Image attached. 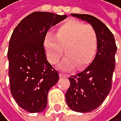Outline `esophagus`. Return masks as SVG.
<instances>
[{
    "instance_id": "1",
    "label": "esophagus",
    "mask_w": 121,
    "mask_h": 121,
    "mask_svg": "<svg viewBox=\"0 0 121 121\" xmlns=\"http://www.w3.org/2000/svg\"><path fill=\"white\" fill-rule=\"evenodd\" d=\"M60 75H61V77L62 78H68V74H66V73H60Z\"/></svg>"
}]
</instances>
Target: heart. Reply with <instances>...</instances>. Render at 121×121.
Returning a JSON list of instances; mask_svg holds the SVG:
<instances>
[{
	"instance_id": "heart-1",
	"label": "heart",
	"mask_w": 121,
	"mask_h": 121,
	"mask_svg": "<svg viewBox=\"0 0 121 121\" xmlns=\"http://www.w3.org/2000/svg\"><path fill=\"white\" fill-rule=\"evenodd\" d=\"M44 47L51 63L59 62L63 55L64 48L66 55L61 67L70 70L76 66L78 69H80L90 64L96 55L97 32L91 25H84L74 20H68L58 27L54 36H47Z\"/></svg>"
}]
</instances>
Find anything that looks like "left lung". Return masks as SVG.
<instances>
[{
  "label": "left lung",
  "instance_id": "left-lung-1",
  "mask_svg": "<svg viewBox=\"0 0 121 121\" xmlns=\"http://www.w3.org/2000/svg\"><path fill=\"white\" fill-rule=\"evenodd\" d=\"M70 15L90 24L97 35L94 61L83 71L69 78L70 86L65 94L70 109L89 112L98 108L109 94L117 48L112 33L100 20L87 14Z\"/></svg>",
  "mask_w": 121,
  "mask_h": 121
}]
</instances>
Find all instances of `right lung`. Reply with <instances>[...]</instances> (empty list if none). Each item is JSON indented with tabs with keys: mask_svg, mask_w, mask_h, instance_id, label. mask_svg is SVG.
Instances as JSON below:
<instances>
[{
	"mask_svg": "<svg viewBox=\"0 0 121 121\" xmlns=\"http://www.w3.org/2000/svg\"><path fill=\"white\" fill-rule=\"evenodd\" d=\"M66 17L35 12L24 18L11 35L8 51L10 90L17 105L27 112H43L49 90L59 81V72L47 59L43 43L49 29Z\"/></svg>",
	"mask_w": 121,
	"mask_h": 121,
	"instance_id": "right-lung-1",
	"label": "right lung"
}]
</instances>
